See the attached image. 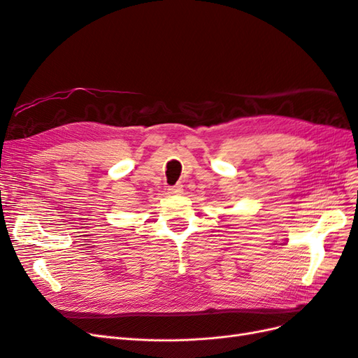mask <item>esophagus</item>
Instances as JSON below:
<instances>
[{
  "mask_svg": "<svg viewBox=\"0 0 358 358\" xmlns=\"http://www.w3.org/2000/svg\"><path fill=\"white\" fill-rule=\"evenodd\" d=\"M183 191V187L182 185H175V187H170L169 188V192L170 194H180Z\"/></svg>",
  "mask_w": 358,
  "mask_h": 358,
  "instance_id": "esophagus-1",
  "label": "esophagus"
}]
</instances>
